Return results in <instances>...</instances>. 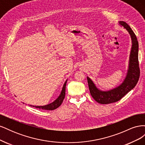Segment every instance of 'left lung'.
I'll return each instance as SVG.
<instances>
[{"instance_id": "left-lung-1", "label": "left lung", "mask_w": 145, "mask_h": 145, "mask_svg": "<svg viewBox=\"0 0 145 145\" xmlns=\"http://www.w3.org/2000/svg\"><path fill=\"white\" fill-rule=\"evenodd\" d=\"M118 23L129 33L132 47L129 56V67L125 80L121 85L109 91H102L98 89L91 78L87 77L90 93L96 102L101 104H109L117 102L133 89L137 85L140 77L138 64V43L134 33L129 26L123 21Z\"/></svg>"}]
</instances>
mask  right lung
I'll use <instances>...</instances> for the list:
<instances>
[{"mask_svg": "<svg viewBox=\"0 0 145 145\" xmlns=\"http://www.w3.org/2000/svg\"><path fill=\"white\" fill-rule=\"evenodd\" d=\"M67 80L65 82L62 88V91H61V93L59 95L58 98L56 100H54L53 102H52L46 105H44V106H33V105H29V106L35 107L36 108L40 109H45V110H51V111L54 110V109L57 108L60 106L61 104L62 103L63 99L65 97V89H66V85H67Z\"/></svg>", "mask_w": 145, "mask_h": 145, "instance_id": "right-lung-1", "label": "right lung"}]
</instances>
